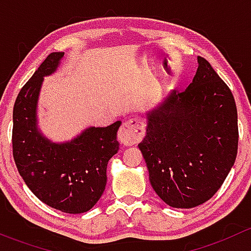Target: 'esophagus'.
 <instances>
[{"label": "esophagus", "mask_w": 251, "mask_h": 251, "mask_svg": "<svg viewBox=\"0 0 251 251\" xmlns=\"http://www.w3.org/2000/svg\"><path fill=\"white\" fill-rule=\"evenodd\" d=\"M144 136V124L138 118H132L121 125L118 132V140L124 146H132Z\"/></svg>", "instance_id": "34e87169"}]
</instances>
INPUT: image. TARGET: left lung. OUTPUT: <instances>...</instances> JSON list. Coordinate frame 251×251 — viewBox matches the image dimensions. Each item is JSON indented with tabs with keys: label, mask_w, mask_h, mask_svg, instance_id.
<instances>
[{
	"label": "left lung",
	"mask_w": 251,
	"mask_h": 251,
	"mask_svg": "<svg viewBox=\"0 0 251 251\" xmlns=\"http://www.w3.org/2000/svg\"><path fill=\"white\" fill-rule=\"evenodd\" d=\"M197 60L188 87L171 91L144 113L146 136L138 144L151 187L177 209L209 201L231 171L238 149L233 95L206 59Z\"/></svg>",
	"instance_id": "8db88e82"
}]
</instances>
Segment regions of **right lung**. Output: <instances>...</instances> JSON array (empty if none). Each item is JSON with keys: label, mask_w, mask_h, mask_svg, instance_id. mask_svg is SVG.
<instances>
[{"label": "right lung", "mask_w": 251, "mask_h": 251, "mask_svg": "<svg viewBox=\"0 0 251 251\" xmlns=\"http://www.w3.org/2000/svg\"><path fill=\"white\" fill-rule=\"evenodd\" d=\"M63 59L64 52L50 53L20 90L13 108V156L19 175L42 203L82 214L104 192L108 161L119 151L121 121L107 127L88 126L65 142L44 135L37 116L40 92L45 77L54 74Z\"/></svg>", "instance_id": "right-lung-1"}]
</instances>
